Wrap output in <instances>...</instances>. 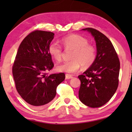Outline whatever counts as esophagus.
Segmentation results:
<instances>
[{"instance_id":"esophagus-1","label":"esophagus","mask_w":132,"mask_h":132,"mask_svg":"<svg viewBox=\"0 0 132 132\" xmlns=\"http://www.w3.org/2000/svg\"><path fill=\"white\" fill-rule=\"evenodd\" d=\"M73 76H72L71 75H68V74H66L65 75V79H72L73 78Z\"/></svg>"}]
</instances>
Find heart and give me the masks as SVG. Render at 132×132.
<instances>
[{"mask_svg": "<svg viewBox=\"0 0 132 132\" xmlns=\"http://www.w3.org/2000/svg\"><path fill=\"white\" fill-rule=\"evenodd\" d=\"M62 43L66 49L73 50L71 55V61H67L58 65V71L70 74L75 73L82 66L89 67L95 62L97 56L96 48L93 45L89 44L88 40L82 36L73 34L63 38ZM48 53L56 61L62 58V50L57 42H52L48 47Z\"/></svg>", "mask_w": 132, "mask_h": 132, "instance_id": "1", "label": "heart"}]
</instances>
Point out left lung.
Returning <instances> with one entry per match:
<instances>
[{
    "label": "left lung",
    "instance_id": "1",
    "mask_svg": "<svg viewBox=\"0 0 132 132\" xmlns=\"http://www.w3.org/2000/svg\"><path fill=\"white\" fill-rule=\"evenodd\" d=\"M83 30L91 33L96 43L95 62L82 75L79 98L86 106L99 108L109 102L118 86L120 63L111 41L95 29Z\"/></svg>",
    "mask_w": 132,
    "mask_h": 132
}]
</instances>
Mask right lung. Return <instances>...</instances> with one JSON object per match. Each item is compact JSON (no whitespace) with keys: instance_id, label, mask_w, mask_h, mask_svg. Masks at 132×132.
Listing matches in <instances>:
<instances>
[{"instance_id":"right-lung-1","label":"right lung","mask_w":132,"mask_h":132,"mask_svg":"<svg viewBox=\"0 0 132 132\" xmlns=\"http://www.w3.org/2000/svg\"><path fill=\"white\" fill-rule=\"evenodd\" d=\"M53 32L35 30L20 45L12 66L15 87L25 102L39 108L51 102L57 86L64 80V73L47 75L54 67L48 47L54 38Z\"/></svg>"}]
</instances>
